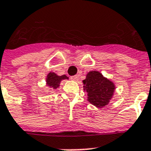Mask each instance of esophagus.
I'll return each instance as SVG.
<instances>
[{"label": "esophagus", "instance_id": "34e87169", "mask_svg": "<svg viewBox=\"0 0 151 151\" xmlns=\"http://www.w3.org/2000/svg\"><path fill=\"white\" fill-rule=\"evenodd\" d=\"M78 78V75H74V76H71L70 77V79L73 81H77Z\"/></svg>", "mask_w": 151, "mask_h": 151}]
</instances>
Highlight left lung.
<instances>
[{"label": "left lung", "mask_w": 151, "mask_h": 151, "mask_svg": "<svg viewBox=\"0 0 151 151\" xmlns=\"http://www.w3.org/2000/svg\"><path fill=\"white\" fill-rule=\"evenodd\" d=\"M83 83L84 90L87 92L88 100L90 103L99 108L107 105L114 92V83L98 71L89 72Z\"/></svg>", "instance_id": "1"}]
</instances>
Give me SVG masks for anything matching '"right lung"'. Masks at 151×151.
<instances>
[{"mask_svg": "<svg viewBox=\"0 0 151 151\" xmlns=\"http://www.w3.org/2000/svg\"><path fill=\"white\" fill-rule=\"evenodd\" d=\"M63 79H68V78L66 75L58 76L55 73H49L48 74L46 81H47V84L48 86L52 87L55 89V88L59 87L60 81Z\"/></svg>", "mask_w": 151, "mask_h": 151, "instance_id": "1", "label": "right lung"}]
</instances>
